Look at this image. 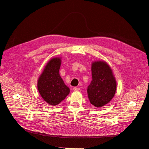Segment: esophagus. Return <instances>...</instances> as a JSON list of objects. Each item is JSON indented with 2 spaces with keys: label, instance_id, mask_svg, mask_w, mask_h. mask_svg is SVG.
<instances>
[{
  "label": "esophagus",
  "instance_id": "1",
  "mask_svg": "<svg viewBox=\"0 0 149 149\" xmlns=\"http://www.w3.org/2000/svg\"><path fill=\"white\" fill-rule=\"evenodd\" d=\"M80 89V88H78V87H74L73 88V90L74 91H79Z\"/></svg>",
  "mask_w": 149,
  "mask_h": 149
}]
</instances>
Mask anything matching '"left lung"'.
Returning a JSON list of instances; mask_svg holds the SVG:
<instances>
[{"label": "left lung", "mask_w": 149, "mask_h": 149, "mask_svg": "<svg viewBox=\"0 0 149 149\" xmlns=\"http://www.w3.org/2000/svg\"><path fill=\"white\" fill-rule=\"evenodd\" d=\"M92 81L87 88L92 105L101 107L111 101L116 89V82L109 66L105 62H95L92 65Z\"/></svg>", "instance_id": "1"}]
</instances>
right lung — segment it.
Segmentation results:
<instances>
[{
	"label": "right lung",
	"instance_id": "right-lung-1",
	"mask_svg": "<svg viewBox=\"0 0 149 149\" xmlns=\"http://www.w3.org/2000/svg\"><path fill=\"white\" fill-rule=\"evenodd\" d=\"M61 60L52 59L45 66L38 81V90L43 100L51 105H57L70 93L59 74Z\"/></svg>",
	"mask_w": 149,
	"mask_h": 149
}]
</instances>
